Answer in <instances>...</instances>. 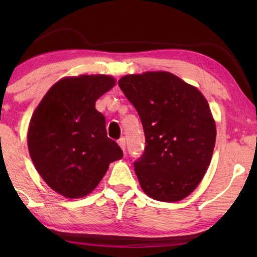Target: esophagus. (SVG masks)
<instances>
[{"mask_svg":"<svg viewBox=\"0 0 257 257\" xmlns=\"http://www.w3.org/2000/svg\"><path fill=\"white\" fill-rule=\"evenodd\" d=\"M118 144H119V146H120V149L122 150V152H125V150H126V143H125V139H124V138L119 139Z\"/></svg>","mask_w":257,"mask_h":257,"instance_id":"1","label":"esophagus"}]
</instances>
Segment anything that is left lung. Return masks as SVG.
Returning <instances> with one entry per match:
<instances>
[{
    "label": "left lung",
    "instance_id": "left-lung-1",
    "mask_svg": "<svg viewBox=\"0 0 257 257\" xmlns=\"http://www.w3.org/2000/svg\"><path fill=\"white\" fill-rule=\"evenodd\" d=\"M118 84L145 133V151L135 163L140 187L158 201H180L198 187L212 160L216 126L208 101L167 71L126 75Z\"/></svg>",
    "mask_w": 257,
    "mask_h": 257
}]
</instances>
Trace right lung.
Returning <instances> with one entry per match:
<instances>
[{"label":"right lung","instance_id":"add662e5","mask_svg":"<svg viewBox=\"0 0 257 257\" xmlns=\"http://www.w3.org/2000/svg\"><path fill=\"white\" fill-rule=\"evenodd\" d=\"M115 85L107 75L64 77L31 115L28 149L38 174L68 199L90 194L122 151L108 139L96 101Z\"/></svg>","mask_w":257,"mask_h":257}]
</instances>
